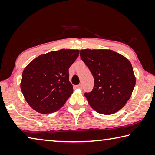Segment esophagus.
Instances as JSON below:
<instances>
[{"label":"esophagus","mask_w":155,"mask_h":155,"mask_svg":"<svg viewBox=\"0 0 155 155\" xmlns=\"http://www.w3.org/2000/svg\"><path fill=\"white\" fill-rule=\"evenodd\" d=\"M77 88H80V89H82V84H80L77 85Z\"/></svg>","instance_id":"obj_1"}]
</instances>
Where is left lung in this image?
<instances>
[{
  "label": "left lung",
  "mask_w": 155,
  "mask_h": 155,
  "mask_svg": "<svg viewBox=\"0 0 155 155\" xmlns=\"http://www.w3.org/2000/svg\"><path fill=\"white\" fill-rule=\"evenodd\" d=\"M80 57L94 78L93 89L84 94L89 105L102 114L117 112L130 99L135 85L131 62L110 50H82Z\"/></svg>",
  "instance_id": "left-lung-1"
}]
</instances>
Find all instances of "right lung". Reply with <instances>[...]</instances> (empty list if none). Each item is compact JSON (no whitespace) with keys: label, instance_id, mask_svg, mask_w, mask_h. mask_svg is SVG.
Returning a JSON list of instances; mask_svg holds the SVG:
<instances>
[{"label":"right lung","instance_id":"1","mask_svg":"<svg viewBox=\"0 0 155 155\" xmlns=\"http://www.w3.org/2000/svg\"><path fill=\"white\" fill-rule=\"evenodd\" d=\"M78 50L53 51L39 56L24 69L20 84L26 101L41 114L63 106L73 93L69 69L79 56Z\"/></svg>","mask_w":155,"mask_h":155}]
</instances>
